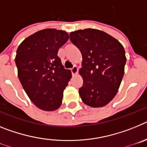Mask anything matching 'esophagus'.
Wrapping results in <instances>:
<instances>
[{
    "label": "esophagus",
    "mask_w": 147,
    "mask_h": 147,
    "mask_svg": "<svg viewBox=\"0 0 147 147\" xmlns=\"http://www.w3.org/2000/svg\"><path fill=\"white\" fill-rule=\"evenodd\" d=\"M71 72H72L73 75H75L77 74L78 72V67L76 65H74L73 67V68H71Z\"/></svg>",
    "instance_id": "obj_1"
}]
</instances>
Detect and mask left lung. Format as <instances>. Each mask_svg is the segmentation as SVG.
<instances>
[{
  "label": "left lung",
  "instance_id": "8db88e82",
  "mask_svg": "<svg viewBox=\"0 0 147 147\" xmlns=\"http://www.w3.org/2000/svg\"><path fill=\"white\" fill-rule=\"evenodd\" d=\"M70 40L82 56L83 85L79 90L82 102L92 107L105 106L115 97L124 76L127 58L123 45L94 28L71 32Z\"/></svg>",
  "mask_w": 147,
  "mask_h": 147
}]
</instances>
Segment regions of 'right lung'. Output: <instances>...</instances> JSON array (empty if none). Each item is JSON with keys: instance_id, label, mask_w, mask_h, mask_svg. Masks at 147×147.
Instances as JSON below:
<instances>
[{"instance_id": "1", "label": "right lung", "mask_w": 147, "mask_h": 147, "mask_svg": "<svg viewBox=\"0 0 147 147\" xmlns=\"http://www.w3.org/2000/svg\"><path fill=\"white\" fill-rule=\"evenodd\" d=\"M69 38L65 31L45 28L26 38L17 49L18 75L30 100L40 110L54 111L62 105L71 78L57 56Z\"/></svg>"}]
</instances>
